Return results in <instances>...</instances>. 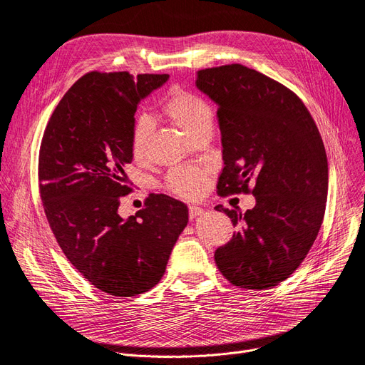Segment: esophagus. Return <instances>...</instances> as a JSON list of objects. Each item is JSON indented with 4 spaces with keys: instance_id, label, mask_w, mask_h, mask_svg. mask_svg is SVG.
Segmentation results:
<instances>
[{
    "instance_id": "obj_1",
    "label": "esophagus",
    "mask_w": 365,
    "mask_h": 365,
    "mask_svg": "<svg viewBox=\"0 0 365 365\" xmlns=\"http://www.w3.org/2000/svg\"><path fill=\"white\" fill-rule=\"evenodd\" d=\"M203 212H205V210L201 209V207H198V206H190V218L194 220V218H197L198 215H201Z\"/></svg>"
}]
</instances>
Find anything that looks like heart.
<instances>
[{
	"mask_svg": "<svg viewBox=\"0 0 365 365\" xmlns=\"http://www.w3.org/2000/svg\"><path fill=\"white\" fill-rule=\"evenodd\" d=\"M162 113L170 118L175 126H179L187 137L192 138L205 129L213 126L212 106L198 94L183 88H174L167 101L162 105ZM153 130L152 120L147 115H140L135 120L130 145L135 159H144L148 148V138ZM205 175L187 168H175L168 174V190L183 198H192L205 190Z\"/></svg>",
	"mask_w": 365,
	"mask_h": 365,
	"instance_id": "1",
	"label": "heart"
}]
</instances>
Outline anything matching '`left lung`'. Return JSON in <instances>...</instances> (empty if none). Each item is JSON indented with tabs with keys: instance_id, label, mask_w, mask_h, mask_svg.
Wrapping results in <instances>:
<instances>
[{
	"instance_id": "obj_1",
	"label": "left lung",
	"mask_w": 365,
	"mask_h": 365,
	"mask_svg": "<svg viewBox=\"0 0 365 365\" xmlns=\"http://www.w3.org/2000/svg\"><path fill=\"white\" fill-rule=\"evenodd\" d=\"M195 86L218 105V194L255 197L245 213L215 207L239 225L215 251V263L235 286L274 287L298 269L320 230L328 197L325 145L302 101L257 71L210 67L197 72Z\"/></svg>"
}]
</instances>
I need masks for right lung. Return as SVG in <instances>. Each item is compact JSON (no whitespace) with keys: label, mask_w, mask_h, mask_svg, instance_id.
<instances>
[{"label":"right lung","mask_w":365,"mask_h":365,"mask_svg":"<svg viewBox=\"0 0 365 365\" xmlns=\"http://www.w3.org/2000/svg\"><path fill=\"white\" fill-rule=\"evenodd\" d=\"M168 75L90 72L53 110L38 153V190L51 230L78 272L113 296L155 287L187 224V206L150 194L129 218L118 213L130 192L125 167L138 103Z\"/></svg>","instance_id":"obj_1"}]
</instances>
